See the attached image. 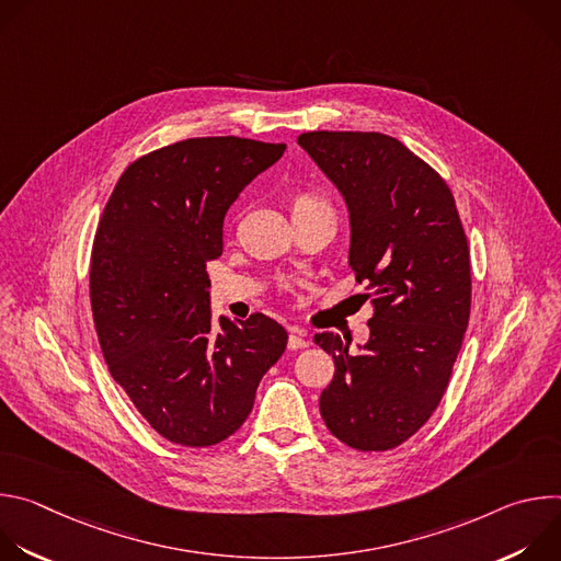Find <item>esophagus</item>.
Listing matches in <instances>:
<instances>
[{
	"label": "esophagus",
	"mask_w": 561,
	"mask_h": 561,
	"mask_svg": "<svg viewBox=\"0 0 561 561\" xmlns=\"http://www.w3.org/2000/svg\"><path fill=\"white\" fill-rule=\"evenodd\" d=\"M310 342L306 340V335L301 331H293L290 337H288V348L290 351H297V348H306Z\"/></svg>",
	"instance_id": "34e87169"
}]
</instances>
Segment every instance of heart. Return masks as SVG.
Returning a JSON list of instances; mask_svg holds the SVG:
<instances>
[{"mask_svg":"<svg viewBox=\"0 0 561 561\" xmlns=\"http://www.w3.org/2000/svg\"><path fill=\"white\" fill-rule=\"evenodd\" d=\"M290 210H293V219L333 217L331 202L314 191H297L290 199Z\"/></svg>","mask_w":561,"mask_h":561,"instance_id":"1","label":"heart"}]
</instances>
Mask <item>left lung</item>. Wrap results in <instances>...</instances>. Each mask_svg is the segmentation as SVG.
<instances>
[{
	"mask_svg": "<svg viewBox=\"0 0 561 561\" xmlns=\"http://www.w3.org/2000/svg\"><path fill=\"white\" fill-rule=\"evenodd\" d=\"M297 144L342 193L348 264L370 301V337L317 333L335 359L319 397L329 431L357 450H390L439 407L470 317V251L448 184L381 133L312 130Z\"/></svg>",
	"mask_w": 561,
	"mask_h": 561,
	"instance_id": "left-lung-1",
	"label": "left lung"
}]
</instances>
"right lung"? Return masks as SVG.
Returning a JSON list of instances; mask_svg holds the SVG:
<instances>
[{
	"instance_id": "add662e5",
	"label": "right lung",
	"mask_w": 561,
	"mask_h": 561,
	"mask_svg": "<svg viewBox=\"0 0 561 561\" xmlns=\"http://www.w3.org/2000/svg\"><path fill=\"white\" fill-rule=\"evenodd\" d=\"M286 144L193 137L122 173L91 255V306L113 379L173 444L204 448L247 422L288 333L253 312L213 322L206 262L221 255L224 217Z\"/></svg>"
}]
</instances>
